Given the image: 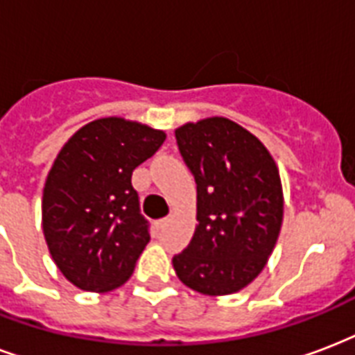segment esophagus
Returning a JSON list of instances; mask_svg holds the SVG:
<instances>
[{
    "instance_id": "esophagus-1",
    "label": "esophagus",
    "mask_w": 355,
    "mask_h": 355,
    "mask_svg": "<svg viewBox=\"0 0 355 355\" xmlns=\"http://www.w3.org/2000/svg\"><path fill=\"white\" fill-rule=\"evenodd\" d=\"M168 222H170L168 216H166V218H161V220L157 222V227H164V226H166V224H168Z\"/></svg>"
}]
</instances>
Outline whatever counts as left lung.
Masks as SVG:
<instances>
[{"label":"left lung","instance_id":"8db88e82","mask_svg":"<svg viewBox=\"0 0 355 355\" xmlns=\"http://www.w3.org/2000/svg\"><path fill=\"white\" fill-rule=\"evenodd\" d=\"M178 148L196 181V230L174 255L181 282L202 295L237 293L265 268L283 220L274 159L257 137L227 118L175 129Z\"/></svg>","mask_w":355,"mask_h":355}]
</instances>
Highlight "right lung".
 I'll list each match as a JSON object with an SVG mask.
<instances>
[{
    "mask_svg": "<svg viewBox=\"0 0 355 355\" xmlns=\"http://www.w3.org/2000/svg\"><path fill=\"white\" fill-rule=\"evenodd\" d=\"M164 139L144 123L100 118L73 133L55 159L44 185V237L57 268L79 289L105 293L133 274L150 243V222L131 174Z\"/></svg>",
    "mask_w": 355,
    "mask_h": 355,
    "instance_id": "add662e5",
    "label": "right lung"
}]
</instances>
